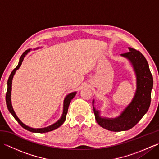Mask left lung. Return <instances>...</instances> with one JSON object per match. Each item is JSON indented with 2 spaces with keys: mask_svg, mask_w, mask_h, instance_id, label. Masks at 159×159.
Wrapping results in <instances>:
<instances>
[{
  "mask_svg": "<svg viewBox=\"0 0 159 159\" xmlns=\"http://www.w3.org/2000/svg\"><path fill=\"white\" fill-rule=\"evenodd\" d=\"M130 51L121 54L130 61L137 78V89L134 98L120 116L116 118L102 117L100 111L93 107L95 118L101 127L114 132L128 130L134 127L149 109L151 92L153 87V78L145 57L138 50L128 48Z\"/></svg>",
  "mask_w": 159,
  "mask_h": 159,
  "instance_id": "8db88e82",
  "label": "left lung"
}]
</instances>
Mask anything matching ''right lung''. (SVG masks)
<instances>
[{"instance_id":"1","label":"right lung","mask_w":159,"mask_h":159,"mask_svg":"<svg viewBox=\"0 0 159 159\" xmlns=\"http://www.w3.org/2000/svg\"><path fill=\"white\" fill-rule=\"evenodd\" d=\"M31 49L26 50V51L24 52L22 56L20 57V60H19V63L18 64V66L16 67V68L13 70L10 76L9 77V79L7 80V93H6V104H7V109L9 110V111L10 112L12 116H13V117L15 118L16 120L18 121V122L20 124V126L22 127H23L25 129L27 130L30 132H33V133H47V132H50L57 129V128H59V126H61V125L63 124L64 121H65L66 119V115L67 113V110H68V107L70 105V103L71 102V100L73 99V98L75 96V95L76 94V92H74L72 93H69L68 95L66 96V97L64 99V102H63V114L62 116L61 117L60 119L55 122V124H53L50 126L46 127V128H31L28 126H26L25 124H23L19 118L17 117L16 114L15 113V111H13V109L12 107V104H11V85H12V79L13 77L14 76V74L16 72L17 70L19 69V67H20V66L22 65V63L24 60V58H25V56L27 55L29 53V52H30Z\"/></svg>"}]
</instances>
